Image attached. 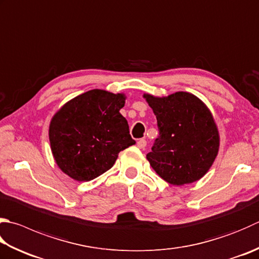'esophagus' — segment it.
<instances>
[{"label":"esophagus","instance_id":"obj_1","mask_svg":"<svg viewBox=\"0 0 259 259\" xmlns=\"http://www.w3.org/2000/svg\"><path fill=\"white\" fill-rule=\"evenodd\" d=\"M138 148H140V149H145V146H146V141L144 140V139H141V140H139L138 141Z\"/></svg>","mask_w":259,"mask_h":259}]
</instances>
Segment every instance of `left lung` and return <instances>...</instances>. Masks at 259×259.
I'll list each match as a JSON object with an SVG mask.
<instances>
[{
	"label": "left lung",
	"instance_id": "8db88e82",
	"mask_svg": "<svg viewBox=\"0 0 259 259\" xmlns=\"http://www.w3.org/2000/svg\"><path fill=\"white\" fill-rule=\"evenodd\" d=\"M143 98L157 117L160 132L146 154L152 169L174 186L204 177L220 149V133L208 107L186 91L165 97L144 94Z\"/></svg>",
	"mask_w": 259,
	"mask_h": 259
}]
</instances>
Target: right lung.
Here are the masks:
<instances>
[{
    "label": "right lung",
    "instance_id": "add662e5",
    "mask_svg": "<svg viewBox=\"0 0 259 259\" xmlns=\"http://www.w3.org/2000/svg\"><path fill=\"white\" fill-rule=\"evenodd\" d=\"M123 92L94 89L65 102L48 130L54 160L76 182H89L113 167L120 151L135 144L119 110Z\"/></svg>",
    "mask_w": 259,
    "mask_h": 259
}]
</instances>
